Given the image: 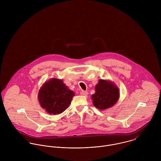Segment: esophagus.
<instances>
[{
	"label": "esophagus",
	"mask_w": 161,
	"mask_h": 161,
	"mask_svg": "<svg viewBox=\"0 0 161 161\" xmlns=\"http://www.w3.org/2000/svg\"><path fill=\"white\" fill-rule=\"evenodd\" d=\"M80 93V95H83V96H86V95H87V94H88V92H87V91H82Z\"/></svg>",
	"instance_id": "34e87169"
}]
</instances>
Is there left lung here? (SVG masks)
<instances>
[{"label":"left lung","instance_id":"8db88e82","mask_svg":"<svg viewBox=\"0 0 161 161\" xmlns=\"http://www.w3.org/2000/svg\"><path fill=\"white\" fill-rule=\"evenodd\" d=\"M92 95V103L98 109L103 110L113 107L119 97V90L114 82L100 79Z\"/></svg>","mask_w":161,"mask_h":161}]
</instances>
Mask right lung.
I'll use <instances>...</instances> for the list:
<instances>
[{
    "label": "right lung",
    "mask_w": 161,
    "mask_h": 161,
    "mask_svg": "<svg viewBox=\"0 0 161 161\" xmlns=\"http://www.w3.org/2000/svg\"><path fill=\"white\" fill-rule=\"evenodd\" d=\"M74 95V92L69 89L62 79L52 78L42 86L38 99L47 114L58 115L69 107Z\"/></svg>",
    "instance_id": "right-lung-1"
}]
</instances>
